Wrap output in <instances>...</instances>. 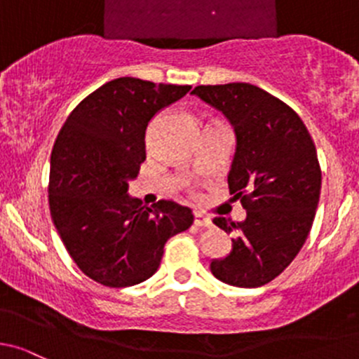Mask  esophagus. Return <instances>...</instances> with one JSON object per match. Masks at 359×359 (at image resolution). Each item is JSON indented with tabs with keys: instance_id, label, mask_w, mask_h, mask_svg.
Segmentation results:
<instances>
[{
	"instance_id": "esophagus-1",
	"label": "esophagus",
	"mask_w": 359,
	"mask_h": 359,
	"mask_svg": "<svg viewBox=\"0 0 359 359\" xmlns=\"http://www.w3.org/2000/svg\"><path fill=\"white\" fill-rule=\"evenodd\" d=\"M195 226H202V228H209L212 226V219L209 216L202 212H195Z\"/></svg>"
}]
</instances>
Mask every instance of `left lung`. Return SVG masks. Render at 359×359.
I'll return each instance as SVG.
<instances>
[{"mask_svg": "<svg viewBox=\"0 0 359 359\" xmlns=\"http://www.w3.org/2000/svg\"><path fill=\"white\" fill-rule=\"evenodd\" d=\"M191 93L233 124L228 187L247 210L240 223L212 219L235 235L231 252L210 262V271L228 285H266L294 261L313 226L321 190L316 147L299 114L254 84L197 86Z\"/></svg>", "mask_w": 359, "mask_h": 359, "instance_id": "obj_1", "label": "left lung"}]
</instances>
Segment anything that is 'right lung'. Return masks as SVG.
<instances>
[{
  "label": "right lung",
  "mask_w": 359,
  "mask_h": 359,
  "mask_svg": "<svg viewBox=\"0 0 359 359\" xmlns=\"http://www.w3.org/2000/svg\"><path fill=\"white\" fill-rule=\"evenodd\" d=\"M191 86L119 77L88 95L51 150V219L77 268L100 285L131 287L157 271L164 245L194 214L172 201L152 207L128 195L145 162L149 121Z\"/></svg>",
  "instance_id": "obj_1"
}]
</instances>
